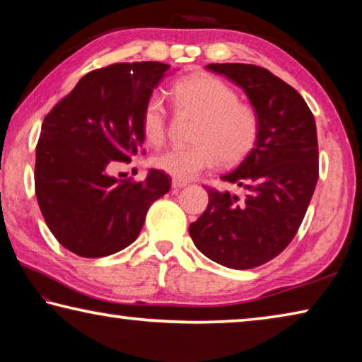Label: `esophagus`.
<instances>
[{
	"instance_id": "34e87169",
	"label": "esophagus",
	"mask_w": 362,
	"mask_h": 362,
	"mask_svg": "<svg viewBox=\"0 0 362 362\" xmlns=\"http://www.w3.org/2000/svg\"><path fill=\"white\" fill-rule=\"evenodd\" d=\"M187 185H188V183L183 182V180H177V179L173 180V188H174V189H180V188L187 187Z\"/></svg>"
}]
</instances>
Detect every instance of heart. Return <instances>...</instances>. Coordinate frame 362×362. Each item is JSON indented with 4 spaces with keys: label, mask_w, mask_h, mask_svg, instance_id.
Returning <instances> with one entry per match:
<instances>
[{
    "label": "heart",
    "mask_w": 362,
    "mask_h": 362,
    "mask_svg": "<svg viewBox=\"0 0 362 362\" xmlns=\"http://www.w3.org/2000/svg\"><path fill=\"white\" fill-rule=\"evenodd\" d=\"M177 110L198 116L192 142L168 148L153 158V166L177 180H189L220 161L223 166L241 163L260 136V118L247 102L238 100L235 89L206 73L177 81L170 90ZM168 110L159 95H151L142 112L146 142L161 144L166 137Z\"/></svg>",
    "instance_id": "obj_1"
}]
</instances>
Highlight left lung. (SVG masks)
Segmentation results:
<instances>
[{
    "instance_id": "8db88e82",
    "label": "left lung",
    "mask_w": 362,
    "mask_h": 362,
    "mask_svg": "<svg viewBox=\"0 0 362 362\" xmlns=\"http://www.w3.org/2000/svg\"><path fill=\"white\" fill-rule=\"evenodd\" d=\"M246 93L260 118L254 150L222 175L244 196L207 188L209 204L189 236L211 260L233 269L260 267L289 246L308 209L320 175L313 113L296 89L250 64H211Z\"/></svg>"
}]
</instances>
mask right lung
I'll use <instances>...</instances> for the list:
<instances>
[{"label":"right lung","mask_w":362,"mask_h":362,"mask_svg":"<svg viewBox=\"0 0 362 362\" xmlns=\"http://www.w3.org/2000/svg\"><path fill=\"white\" fill-rule=\"evenodd\" d=\"M168 70L161 62H134L89 71L42 121L36 199L70 252L97 259L127 247L150 206L170 189L163 170L151 169L142 182L110 174L142 146L144 107Z\"/></svg>","instance_id":"1"}]
</instances>
